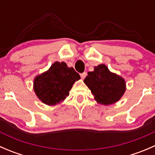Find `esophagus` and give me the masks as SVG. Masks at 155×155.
<instances>
[{"mask_svg": "<svg viewBox=\"0 0 155 155\" xmlns=\"http://www.w3.org/2000/svg\"><path fill=\"white\" fill-rule=\"evenodd\" d=\"M80 76H81V78H82V79H84L85 77H86L87 73H81Z\"/></svg>", "mask_w": 155, "mask_h": 155, "instance_id": "esophagus-1", "label": "esophagus"}]
</instances>
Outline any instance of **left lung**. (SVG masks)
I'll use <instances>...</instances> for the list:
<instances>
[{
  "mask_svg": "<svg viewBox=\"0 0 155 155\" xmlns=\"http://www.w3.org/2000/svg\"><path fill=\"white\" fill-rule=\"evenodd\" d=\"M84 83L91 90L97 103L101 105L118 102L126 91L124 78L111 72L104 64L94 67V71L88 72Z\"/></svg>",
  "mask_w": 155,
  "mask_h": 155,
  "instance_id": "left-lung-1",
  "label": "left lung"
}]
</instances>
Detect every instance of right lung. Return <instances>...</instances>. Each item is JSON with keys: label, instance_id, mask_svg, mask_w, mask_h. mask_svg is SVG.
<instances>
[{"label": "right lung", "instance_id": "obj_1", "mask_svg": "<svg viewBox=\"0 0 155 155\" xmlns=\"http://www.w3.org/2000/svg\"><path fill=\"white\" fill-rule=\"evenodd\" d=\"M80 79L79 73L65 62L55 61L49 69L34 79V91L39 100L48 106H54L64 101L75 82Z\"/></svg>", "mask_w": 155, "mask_h": 155}]
</instances>
